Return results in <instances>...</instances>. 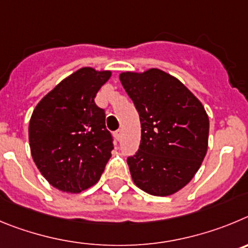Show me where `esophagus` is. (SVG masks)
<instances>
[{
	"mask_svg": "<svg viewBox=\"0 0 248 248\" xmlns=\"http://www.w3.org/2000/svg\"><path fill=\"white\" fill-rule=\"evenodd\" d=\"M115 137H116V140H121V138H122V131H121V129H117V131H116Z\"/></svg>",
	"mask_w": 248,
	"mask_h": 248,
	"instance_id": "obj_1",
	"label": "esophagus"
}]
</instances>
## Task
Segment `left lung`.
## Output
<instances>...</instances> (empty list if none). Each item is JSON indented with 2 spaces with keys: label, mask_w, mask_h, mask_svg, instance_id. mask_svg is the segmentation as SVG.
<instances>
[{
  "label": "left lung",
  "mask_w": 248,
  "mask_h": 248,
  "mask_svg": "<svg viewBox=\"0 0 248 248\" xmlns=\"http://www.w3.org/2000/svg\"><path fill=\"white\" fill-rule=\"evenodd\" d=\"M122 86L140 121V143L127 158L138 188L155 196L177 193L202 166L209 117L202 102L177 78L159 69L122 73Z\"/></svg>",
  "instance_id": "1"
}]
</instances>
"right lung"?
Masks as SVG:
<instances>
[{"mask_svg":"<svg viewBox=\"0 0 248 248\" xmlns=\"http://www.w3.org/2000/svg\"><path fill=\"white\" fill-rule=\"evenodd\" d=\"M111 71L81 68L35 106L30 121L33 160L54 188L80 193L97 183L113 149L105 110L95 104Z\"/></svg>","mask_w":248,"mask_h":248,"instance_id":"1","label":"right lung"}]
</instances>
